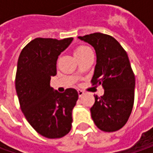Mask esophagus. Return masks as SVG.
<instances>
[{"label":"esophagus","instance_id":"esophagus-1","mask_svg":"<svg viewBox=\"0 0 153 153\" xmlns=\"http://www.w3.org/2000/svg\"><path fill=\"white\" fill-rule=\"evenodd\" d=\"M77 93H78V95H79V97H82V96L84 94V92L82 91V90H81V89H78V90H77Z\"/></svg>","mask_w":153,"mask_h":153}]
</instances>
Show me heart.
<instances>
[{"mask_svg": "<svg viewBox=\"0 0 153 153\" xmlns=\"http://www.w3.org/2000/svg\"><path fill=\"white\" fill-rule=\"evenodd\" d=\"M88 52H91V49L88 48V47H86V46H79L77 47L76 49H75V52H74V54L76 57H78V56H82L83 54H85Z\"/></svg>", "mask_w": 153, "mask_h": 153, "instance_id": "obj_1", "label": "heart"}]
</instances>
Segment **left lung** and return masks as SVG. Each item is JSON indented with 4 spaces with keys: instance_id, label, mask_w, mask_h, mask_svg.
<instances>
[{
    "instance_id": "8db88e82",
    "label": "left lung",
    "mask_w": 153,
    "mask_h": 153,
    "mask_svg": "<svg viewBox=\"0 0 153 153\" xmlns=\"http://www.w3.org/2000/svg\"><path fill=\"white\" fill-rule=\"evenodd\" d=\"M78 39L94 48L96 65L91 82L105 90L103 96H94L92 119L102 131H117L125 125L134 100L135 79L128 54L116 39L105 34L94 33Z\"/></svg>"
}]
</instances>
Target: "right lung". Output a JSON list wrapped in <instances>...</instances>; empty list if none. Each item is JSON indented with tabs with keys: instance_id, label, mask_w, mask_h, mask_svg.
Segmentation results:
<instances>
[{
	"instance_id": "obj_1",
	"label": "right lung",
	"mask_w": 153,
	"mask_h": 153,
	"mask_svg": "<svg viewBox=\"0 0 153 153\" xmlns=\"http://www.w3.org/2000/svg\"><path fill=\"white\" fill-rule=\"evenodd\" d=\"M73 38H36L23 48L15 79L16 92L26 120L41 135L61 138L71 131L72 110L78 99L74 88L59 93L50 86L59 55Z\"/></svg>"
}]
</instances>
